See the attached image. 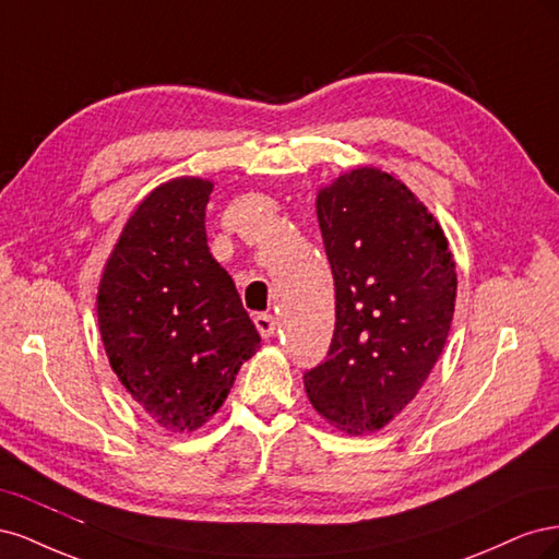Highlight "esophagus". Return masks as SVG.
<instances>
[{
    "label": "esophagus",
    "instance_id": "esophagus-1",
    "mask_svg": "<svg viewBox=\"0 0 559 559\" xmlns=\"http://www.w3.org/2000/svg\"><path fill=\"white\" fill-rule=\"evenodd\" d=\"M253 324H257V329L263 337H270L277 331V319L273 314H257L253 317Z\"/></svg>",
    "mask_w": 559,
    "mask_h": 559
}]
</instances>
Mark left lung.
<instances>
[{
    "mask_svg": "<svg viewBox=\"0 0 559 559\" xmlns=\"http://www.w3.org/2000/svg\"><path fill=\"white\" fill-rule=\"evenodd\" d=\"M317 218L335 282V331L326 361L302 382L333 427L370 433L417 396L441 357L456 270L433 214L378 167L321 189Z\"/></svg>",
    "mask_w": 559,
    "mask_h": 559,
    "instance_id": "left-lung-1",
    "label": "left lung"
}]
</instances>
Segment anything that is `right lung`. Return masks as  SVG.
Masks as SVG:
<instances>
[{"label": "right lung", "mask_w": 559, "mask_h": 559, "mask_svg": "<svg viewBox=\"0 0 559 559\" xmlns=\"http://www.w3.org/2000/svg\"><path fill=\"white\" fill-rule=\"evenodd\" d=\"M214 183L179 177L132 212L105 265L97 321L126 392L163 429L195 431L261 347L238 289L207 247Z\"/></svg>", "instance_id": "right-lung-1"}]
</instances>
